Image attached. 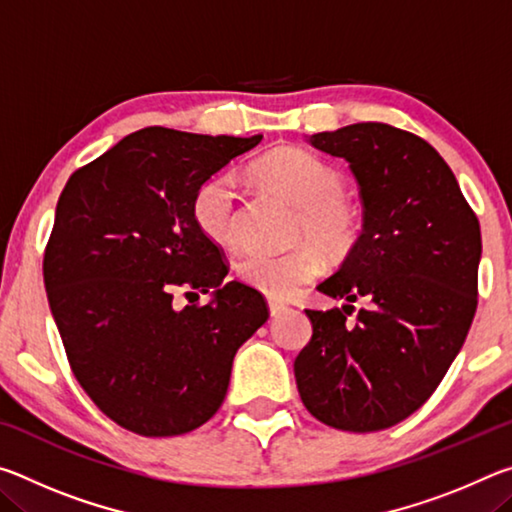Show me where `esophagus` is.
<instances>
[{
    "label": "esophagus",
    "mask_w": 512,
    "mask_h": 512,
    "mask_svg": "<svg viewBox=\"0 0 512 512\" xmlns=\"http://www.w3.org/2000/svg\"><path fill=\"white\" fill-rule=\"evenodd\" d=\"M268 311H271V316L275 318L287 311V305H284V302H277V300H268Z\"/></svg>",
    "instance_id": "obj_1"
}]
</instances>
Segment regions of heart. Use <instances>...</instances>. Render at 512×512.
Returning a JSON list of instances; mask_svg holds the SVG:
<instances>
[{"label":"heart","mask_w":512,"mask_h":512,"mask_svg":"<svg viewBox=\"0 0 512 512\" xmlns=\"http://www.w3.org/2000/svg\"><path fill=\"white\" fill-rule=\"evenodd\" d=\"M253 169L266 187L300 207L298 239H311L332 257L350 253L361 235V212L357 203L343 194L345 180L339 169L298 146L266 153ZM192 216L198 230L214 244H235L239 237L237 178L230 171H219L203 180L192 196ZM315 247L300 244L287 253L248 250L237 257L235 275L241 284L268 298H287L323 268Z\"/></svg>","instance_id":"obj_1"}]
</instances>
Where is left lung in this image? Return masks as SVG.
Returning a JSON list of instances; mask_svg holds the SVG:
<instances>
[{
	"label": "left lung",
	"instance_id": "obj_1",
	"mask_svg": "<svg viewBox=\"0 0 512 512\" xmlns=\"http://www.w3.org/2000/svg\"><path fill=\"white\" fill-rule=\"evenodd\" d=\"M309 142L350 162L363 232L318 284L348 305L305 309L314 334L293 363L298 393L327 427L388 429L429 400L470 332L479 219L447 162L418 135L363 121ZM357 299L367 307L350 319Z\"/></svg>",
	"mask_w": 512,
	"mask_h": 512
}]
</instances>
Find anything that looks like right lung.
<instances>
[{
  "instance_id": "1",
  "label": "right lung",
  "mask_w": 512,
  "mask_h": 512,
  "mask_svg": "<svg viewBox=\"0 0 512 512\" xmlns=\"http://www.w3.org/2000/svg\"><path fill=\"white\" fill-rule=\"evenodd\" d=\"M259 142L149 126L76 169L58 198L42 262L49 307L74 377L119 427L146 438L201 427L268 320L262 293L223 282V250L192 216L196 187ZM178 288L217 291L176 310Z\"/></svg>"
}]
</instances>
